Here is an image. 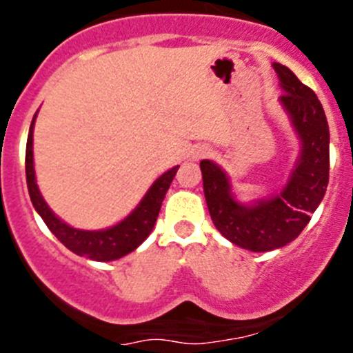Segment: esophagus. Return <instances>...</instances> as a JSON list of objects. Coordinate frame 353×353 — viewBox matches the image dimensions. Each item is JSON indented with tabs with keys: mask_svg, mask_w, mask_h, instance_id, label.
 <instances>
[{
	"mask_svg": "<svg viewBox=\"0 0 353 353\" xmlns=\"http://www.w3.org/2000/svg\"><path fill=\"white\" fill-rule=\"evenodd\" d=\"M208 154H210V150H208L207 146H196V148L192 150L191 157H192V159H196V161H198V159H203V157H207Z\"/></svg>",
	"mask_w": 353,
	"mask_h": 353,
	"instance_id": "esophagus-1",
	"label": "esophagus"
}]
</instances>
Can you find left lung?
<instances>
[{"instance_id": "8db88e82", "label": "left lung", "mask_w": 353, "mask_h": 353, "mask_svg": "<svg viewBox=\"0 0 353 353\" xmlns=\"http://www.w3.org/2000/svg\"><path fill=\"white\" fill-rule=\"evenodd\" d=\"M272 67L285 92L279 102L301 141V152L285 185L269 198L242 203L219 164L208 159L199 162L205 199L215 228L230 242L252 252L274 251L297 239L329 183L330 136L322 104L288 67L281 63Z\"/></svg>"}]
</instances>
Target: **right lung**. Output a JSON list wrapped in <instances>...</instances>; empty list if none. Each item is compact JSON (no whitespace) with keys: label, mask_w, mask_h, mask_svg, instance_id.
I'll return each instance as SVG.
<instances>
[{"label":"right lung","mask_w":353,"mask_h":353,"mask_svg":"<svg viewBox=\"0 0 353 353\" xmlns=\"http://www.w3.org/2000/svg\"><path fill=\"white\" fill-rule=\"evenodd\" d=\"M35 117L31 120L30 134H28L26 143V182L28 191H30L31 203L39 212V215L48 224V228L54 233V236L61 244L77 256H86L95 261H113L118 258L125 256L129 252L145 242L146 236L152 233L157 221L159 210L164 201L168 189L173 182L174 174L179 171V166L171 168L166 173H162L152 187H150L139 205L121 219L114 226H109L105 230H79L72 228L65 221H61L54 212L49 208L46 199L42 198L37 185L35 166H33V129H35Z\"/></svg>","instance_id":"obj_1"}]
</instances>
